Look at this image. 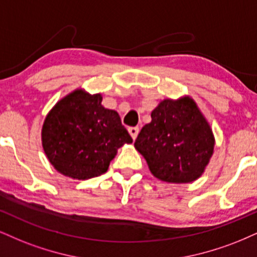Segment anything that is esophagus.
<instances>
[{
    "instance_id": "34e87169",
    "label": "esophagus",
    "mask_w": 257,
    "mask_h": 257,
    "mask_svg": "<svg viewBox=\"0 0 257 257\" xmlns=\"http://www.w3.org/2000/svg\"><path fill=\"white\" fill-rule=\"evenodd\" d=\"M128 132H130V135H131L132 139H136V138H137V136H138L139 128L137 127V126H136V127H130L128 128Z\"/></svg>"
}]
</instances>
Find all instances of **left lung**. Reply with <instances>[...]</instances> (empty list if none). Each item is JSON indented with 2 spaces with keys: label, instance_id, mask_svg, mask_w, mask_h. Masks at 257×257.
Listing matches in <instances>:
<instances>
[{
  "label": "left lung",
  "instance_id": "left-lung-1",
  "mask_svg": "<svg viewBox=\"0 0 257 257\" xmlns=\"http://www.w3.org/2000/svg\"><path fill=\"white\" fill-rule=\"evenodd\" d=\"M135 147L149 169L166 182L188 183L204 173L213 154L214 137L196 103L189 97L164 100L151 113Z\"/></svg>",
  "mask_w": 257,
  "mask_h": 257
}]
</instances>
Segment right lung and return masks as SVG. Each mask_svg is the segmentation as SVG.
I'll list each match as a JSON object with an SVG mask.
<instances>
[{"label": "right lung", "instance_id": "1", "mask_svg": "<svg viewBox=\"0 0 257 257\" xmlns=\"http://www.w3.org/2000/svg\"><path fill=\"white\" fill-rule=\"evenodd\" d=\"M100 94L75 90L47 114L41 131L43 148L63 175L85 180L102 175L116 150L132 143L115 110L101 104Z\"/></svg>", "mask_w": 257, "mask_h": 257}]
</instances>
